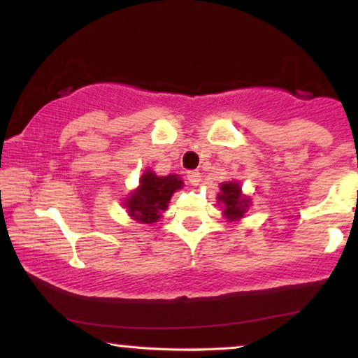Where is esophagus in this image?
<instances>
[{
	"mask_svg": "<svg viewBox=\"0 0 358 358\" xmlns=\"http://www.w3.org/2000/svg\"><path fill=\"white\" fill-rule=\"evenodd\" d=\"M187 180H189L192 185L200 184V180H201L200 171H187Z\"/></svg>",
	"mask_w": 358,
	"mask_h": 358,
	"instance_id": "obj_1",
	"label": "esophagus"
}]
</instances>
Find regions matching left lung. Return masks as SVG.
I'll return each instance as SVG.
<instances>
[{"mask_svg": "<svg viewBox=\"0 0 358 358\" xmlns=\"http://www.w3.org/2000/svg\"><path fill=\"white\" fill-rule=\"evenodd\" d=\"M217 201L224 205L222 214L230 222L243 217L251 203L248 196L241 194V187L238 182L221 184V194L217 195Z\"/></svg>", "mask_w": 358, "mask_h": 358, "instance_id": "8db88e82", "label": "left lung"}]
</instances>
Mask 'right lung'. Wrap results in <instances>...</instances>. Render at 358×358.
<instances>
[{"mask_svg":"<svg viewBox=\"0 0 358 358\" xmlns=\"http://www.w3.org/2000/svg\"><path fill=\"white\" fill-rule=\"evenodd\" d=\"M182 180L178 174L157 176L145 169L139 180V187L124 200L129 216L142 224H153L166 211L168 203L176 190L182 189Z\"/></svg>","mask_w":358,"mask_h":358,"instance_id":"1","label":"right lung"}]
</instances>
